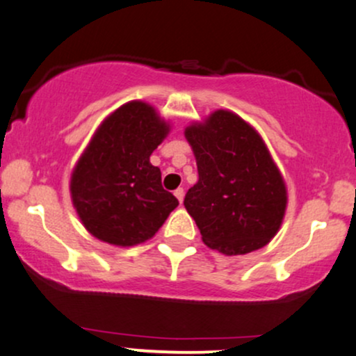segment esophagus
I'll return each instance as SVG.
<instances>
[{"instance_id":"esophagus-1","label":"esophagus","mask_w":356,"mask_h":356,"mask_svg":"<svg viewBox=\"0 0 356 356\" xmlns=\"http://www.w3.org/2000/svg\"><path fill=\"white\" fill-rule=\"evenodd\" d=\"M174 195L177 197L179 202L182 204V200H184V189H182V187H179V189H175V191H174Z\"/></svg>"}]
</instances>
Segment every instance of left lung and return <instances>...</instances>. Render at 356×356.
I'll return each instance as SVG.
<instances>
[{
  "mask_svg": "<svg viewBox=\"0 0 356 356\" xmlns=\"http://www.w3.org/2000/svg\"><path fill=\"white\" fill-rule=\"evenodd\" d=\"M199 181L184 205L207 247L224 255L259 250L275 237L286 187L267 145L250 124L219 109L186 129Z\"/></svg>",
  "mask_w": 356,
  "mask_h": 356,
  "instance_id": "1",
  "label": "left lung"
}]
</instances>
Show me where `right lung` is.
Instances as JSON below:
<instances>
[{"label":"right lung","mask_w":356,"mask_h":356,"mask_svg":"<svg viewBox=\"0 0 356 356\" xmlns=\"http://www.w3.org/2000/svg\"><path fill=\"white\" fill-rule=\"evenodd\" d=\"M169 134L152 106L131 101L94 132L71 175V199L89 234L118 247L156 235L179 200L149 157Z\"/></svg>","instance_id":"1"}]
</instances>
